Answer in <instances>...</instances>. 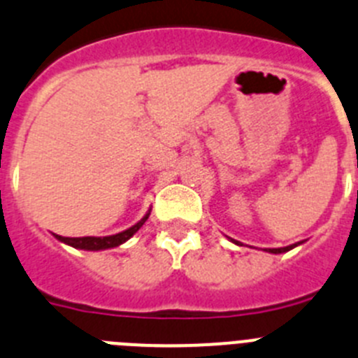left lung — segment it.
<instances>
[{"instance_id":"obj_1","label":"left lung","mask_w":358,"mask_h":358,"mask_svg":"<svg viewBox=\"0 0 358 358\" xmlns=\"http://www.w3.org/2000/svg\"><path fill=\"white\" fill-rule=\"evenodd\" d=\"M229 240H231V242H233V243H238V242H236V240H233V238H229ZM299 243H301V242L292 243V245H287V248H278V249H265V251H267V252H273V255H281V252H287V251H290V249L297 248V245H299Z\"/></svg>"}]
</instances>
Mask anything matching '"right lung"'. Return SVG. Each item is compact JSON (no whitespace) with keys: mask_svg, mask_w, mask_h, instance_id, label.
<instances>
[{"mask_svg":"<svg viewBox=\"0 0 358 358\" xmlns=\"http://www.w3.org/2000/svg\"><path fill=\"white\" fill-rule=\"evenodd\" d=\"M148 215H150V210L147 211L140 222H136L134 226H131L129 229L122 231V233H116V235L109 236H80V238H69V236H61V235H53L59 242L66 243V245H71L75 249H84V251H106V249L118 248L122 243L127 242L131 236H134L138 233L141 226L147 222Z\"/></svg>","mask_w":358,"mask_h":358,"instance_id":"1","label":"right lung"}]
</instances>
